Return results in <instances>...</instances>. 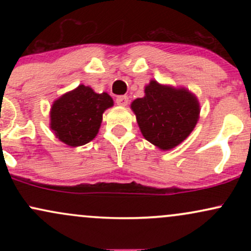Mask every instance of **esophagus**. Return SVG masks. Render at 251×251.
<instances>
[{"label": "esophagus", "instance_id": "34e87169", "mask_svg": "<svg viewBox=\"0 0 251 251\" xmlns=\"http://www.w3.org/2000/svg\"><path fill=\"white\" fill-rule=\"evenodd\" d=\"M116 102L119 106H126L128 103V97L127 96H119V97H117Z\"/></svg>", "mask_w": 251, "mask_h": 251}]
</instances>
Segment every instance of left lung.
I'll list each match as a JSON object with an SVG mask.
<instances>
[{
	"mask_svg": "<svg viewBox=\"0 0 251 251\" xmlns=\"http://www.w3.org/2000/svg\"><path fill=\"white\" fill-rule=\"evenodd\" d=\"M131 107L145 139L160 150L174 149L186 139L200 116L194 94L153 80L145 87V97L135 99Z\"/></svg>",
	"mask_w": 251,
	"mask_h": 251,
	"instance_id": "8db88e82",
	"label": "left lung"
}]
</instances>
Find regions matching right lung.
<instances>
[{
    "label": "right lung",
    "instance_id": "right-lung-1",
    "mask_svg": "<svg viewBox=\"0 0 251 251\" xmlns=\"http://www.w3.org/2000/svg\"><path fill=\"white\" fill-rule=\"evenodd\" d=\"M112 105L113 100L107 93L98 94L87 86L80 85L53 103L50 128L67 145H85L96 137L103 111Z\"/></svg>",
    "mask_w": 251,
    "mask_h": 251
}]
</instances>
